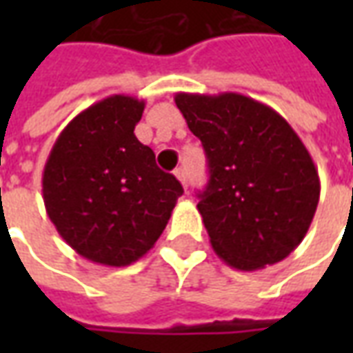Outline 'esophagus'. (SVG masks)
I'll use <instances>...</instances> for the list:
<instances>
[{
  "label": "esophagus",
  "mask_w": 353,
  "mask_h": 353,
  "mask_svg": "<svg viewBox=\"0 0 353 353\" xmlns=\"http://www.w3.org/2000/svg\"><path fill=\"white\" fill-rule=\"evenodd\" d=\"M174 174H176L177 179H179V181H181V185H183L185 189H187V187H189V179H187V170H185L183 166H179V168H176V172H174Z\"/></svg>",
  "instance_id": "34e87169"
}]
</instances>
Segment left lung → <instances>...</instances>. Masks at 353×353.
Masks as SVG:
<instances>
[{"instance_id": "left-lung-1", "label": "left lung", "mask_w": 353, "mask_h": 353, "mask_svg": "<svg viewBox=\"0 0 353 353\" xmlns=\"http://www.w3.org/2000/svg\"><path fill=\"white\" fill-rule=\"evenodd\" d=\"M174 100L206 151L199 212L214 252L244 272L285 259L319 200L318 170L296 132L244 94L177 92Z\"/></svg>"}]
</instances>
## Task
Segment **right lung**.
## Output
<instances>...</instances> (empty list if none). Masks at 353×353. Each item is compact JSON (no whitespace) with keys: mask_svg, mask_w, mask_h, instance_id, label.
Returning a JSON list of instances; mask_svg holds the SVG:
<instances>
[{"mask_svg":"<svg viewBox=\"0 0 353 353\" xmlns=\"http://www.w3.org/2000/svg\"><path fill=\"white\" fill-rule=\"evenodd\" d=\"M145 101L113 94L73 117L43 170V200L68 245L92 263L126 266L168 225L183 187L162 172L134 128Z\"/></svg>","mask_w":353,"mask_h":353,"instance_id":"1","label":"right lung"}]
</instances>
